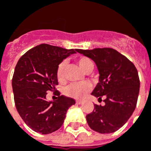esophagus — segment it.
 <instances>
[{"label": "esophagus", "mask_w": 151, "mask_h": 151, "mask_svg": "<svg viewBox=\"0 0 151 151\" xmlns=\"http://www.w3.org/2000/svg\"><path fill=\"white\" fill-rule=\"evenodd\" d=\"M82 103H83L82 100H77V101H76V104H82Z\"/></svg>", "instance_id": "1"}]
</instances>
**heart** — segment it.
<instances>
[{"label": "heart", "instance_id": "1", "mask_svg": "<svg viewBox=\"0 0 151 151\" xmlns=\"http://www.w3.org/2000/svg\"><path fill=\"white\" fill-rule=\"evenodd\" d=\"M77 64L80 67L83 72H91L94 69V63L91 60L86 57L81 56L77 60ZM65 61L60 63L56 70V78L60 82L65 81ZM91 90V85L89 82H83V83H74L70 84L65 89V94L67 96L74 99H82L88 94Z\"/></svg>", "mask_w": 151, "mask_h": 151}]
</instances>
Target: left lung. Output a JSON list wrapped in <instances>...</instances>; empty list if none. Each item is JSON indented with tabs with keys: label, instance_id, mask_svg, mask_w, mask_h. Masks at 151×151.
<instances>
[{
	"label": "left lung",
	"instance_id": "8db88e82",
	"mask_svg": "<svg viewBox=\"0 0 151 151\" xmlns=\"http://www.w3.org/2000/svg\"><path fill=\"white\" fill-rule=\"evenodd\" d=\"M77 52L95 63L99 77L91 95L99 99L103 96L105 99L104 106L95 104L94 111L86 116V121L98 133H114L126 123L136 108L140 88L136 67L112 48Z\"/></svg>",
	"mask_w": 151,
	"mask_h": 151
}]
</instances>
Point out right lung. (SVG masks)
I'll return each instance as SVG.
<instances>
[{
  "label": "right lung",
  "instance_id": "right-lung-1",
  "mask_svg": "<svg viewBox=\"0 0 151 151\" xmlns=\"http://www.w3.org/2000/svg\"><path fill=\"white\" fill-rule=\"evenodd\" d=\"M77 51L43 43L18 60L12 79L15 106L35 132L48 134L59 129L69 107L75 104L74 99L60 94L53 101H47L46 95L58 84L56 70L60 63Z\"/></svg>",
  "mask_w": 151,
  "mask_h": 151
}]
</instances>
